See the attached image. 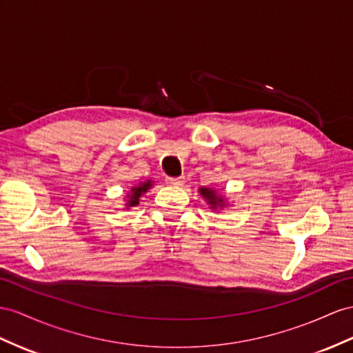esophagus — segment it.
Listing matches in <instances>:
<instances>
[{
    "label": "esophagus",
    "mask_w": 353,
    "mask_h": 353,
    "mask_svg": "<svg viewBox=\"0 0 353 353\" xmlns=\"http://www.w3.org/2000/svg\"><path fill=\"white\" fill-rule=\"evenodd\" d=\"M165 183L170 186H180L183 185V177H167Z\"/></svg>",
    "instance_id": "1"
}]
</instances>
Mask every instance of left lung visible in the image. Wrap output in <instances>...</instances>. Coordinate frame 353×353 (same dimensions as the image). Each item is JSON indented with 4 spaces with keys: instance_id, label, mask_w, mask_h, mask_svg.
Returning a JSON list of instances; mask_svg holds the SVG:
<instances>
[{
    "instance_id": "obj_1",
    "label": "left lung",
    "mask_w": 353,
    "mask_h": 353,
    "mask_svg": "<svg viewBox=\"0 0 353 353\" xmlns=\"http://www.w3.org/2000/svg\"><path fill=\"white\" fill-rule=\"evenodd\" d=\"M198 192H200L201 198H204V201L209 204V207L212 210L218 212V210H223L227 209V207L230 205L228 203V198L219 194L216 189L213 188H204V186H200V189H198Z\"/></svg>"
}]
</instances>
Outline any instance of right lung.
I'll use <instances>...</instances> for the list:
<instances>
[{"label": "right lung", "mask_w": 353, "mask_h": 353, "mask_svg": "<svg viewBox=\"0 0 353 353\" xmlns=\"http://www.w3.org/2000/svg\"><path fill=\"white\" fill-rule=\"evenodd\" d=\"M152 186H153V182H152V180H146V182H140L139 185L132 186V188L130 189V191H128V194L125 195V204H123V205H125V209H126V210H130L131 207L139 205L141 195H143V194H146Z\"/></svg>", "instance_id": "1"}]
</instances>
